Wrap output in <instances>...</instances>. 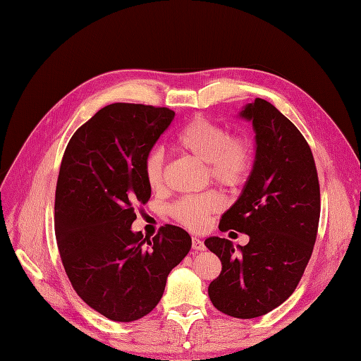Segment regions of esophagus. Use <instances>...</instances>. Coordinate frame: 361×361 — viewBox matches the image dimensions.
<instances>
[{
	"mask_svg": "<svg viewBox=\"0 0 361 361\" xmlns=\"http://www.w3.org/2000/svg\"><path fill=\"white\" fill-rule=\"evenodd\" d=\"M192 247L193 250H205V243L197 238H192Z\"/></svg>",
	"mask_w": 361,
	"mask_h": 361,
	"instance_id": "esophagus-1",
	"label": "esophagus"
}]
</instances>
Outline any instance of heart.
<instances>
[{"instance_id": "heart-1", "label": "heart", "mask_w": 361, "mask_h": 361, "mask_svg": "<svg viewBox=\"0 0 361 361\" xmlns=\"http://www.w3.org/2000/svg\"><path fill=\"white\" fill-rule=\"evenodd\" d=\"M176 147L207 164L212 181L236 189L246 183L254 165V150L250 140L243 134L230 131L208 118L196 116L178 133ZM165 153L153 149L145 159V178L152 190H159L165 183ZM223 197L209 190L203 195L183 196L172 203V218L190 230L207 226L208 218L221 211Z\"/></svg>"}]
</instances>
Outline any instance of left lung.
Here are the masks:
<instances>
[{"label": "left lung", "instance_id": "left-lung-1", "mask_svg": "<svg viewBox=\"0 0 361 361\" xmlns=\"http://www.w3.org/2000/svg\"><path fill=\"white\" fill-rule=\"evenodd\" d=\"M240 116L254 125L255 164L218 227L247 234L249 243L234 250L228 239L205 240L223 264L208 295L224 314L254 319L283 304L300 283L317 238L320 184L307 140L271 103L255 99Z\"/></svg>", "mask_w": 361, "mask_h": 361}]
</instances>
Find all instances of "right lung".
Here are the masks:
<instances>
[{"mask_svg":"<svg viewBox=\"0 0 361 361\" xmlns=\"http://www.w3.org/2000/svg\"><path fill=\"white\" fill-rule=\"evenodd\" d=\"M176 112L114 103L75 131L60 164L54 200L59 254L81 300L114 322H134L158 305L166 277L192 238L165 224L154 238L133 233L149 200L145 159Z\"/></svg>","mask_w":361,"mask_h":361,"instance_id":"1","label":"right lung"}]
</instances>
